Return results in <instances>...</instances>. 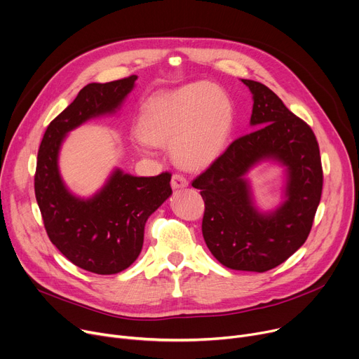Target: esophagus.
Listing matches in <instances>:
<instances>
[{
	"mask_svg": "<svg viewBox=\"0 0 359 359\" xmlns=\"http://www.w3.org/2000/svg\"><path fill=\"white\" fill-rule=\"evenodd\" d=\"M170 183H172L173 189H182V187H186L189 184L186 177L183 175H179V173H175L172 176V182Z\"/></svg>",
	"mask_w": 359,
	"mask_h": 359,
	"instance_id": "1",
	"label": "esophagus"
}]
</instances>
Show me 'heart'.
Returning a JSON list of instances; mask_svg holds the SVG:
<instances>
[{"label": "heart", "mask_w": 359, "mask_h": 359, "mask_svg": "<svg viewBox=\"0 0 359 359\" xmlns=\"http://www.w3.org/2000/svg\"><path fill=\"white\" fill-rule=\"evenodd\" d=\"M233 124L228 95L208 82H195L147 102L140 133L150 144L172 146L173 160L186 170H202L225 149Z\"/></svg>", "instance_id": "obj_1"}]
</instances>
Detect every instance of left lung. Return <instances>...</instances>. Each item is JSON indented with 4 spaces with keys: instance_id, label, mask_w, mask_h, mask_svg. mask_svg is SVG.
<instances>
[{
    "instance_id": "left-lung-1",
    "label": "left lung",
    "mask_w": 359,
    "mask_h": 359,
    "mask_svg": "<svg viewBox=\"0 0 359 359\" xmlns=\"http://www.w3.org/2000/svg\"><path fill=\"white\" fill-rule=\"evenodd\" d=\"M251 124L258 127L233 140L192 186L205 202L202 233L209 251L232 270L269 271L307 240L322 196L323 170L316 135L277 95L255 81ZM262 158L288 165V201L274 214L261 215L250 203L243 175Z\"/></svg>"
}]
</instances>
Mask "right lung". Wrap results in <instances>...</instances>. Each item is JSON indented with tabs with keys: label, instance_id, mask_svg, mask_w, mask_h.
I'll use <instances>...</instances> for the list:
<instances>
[{
	"label": "right lung",
	"instance_id": "obj_1",
	"mask_svg": "<svg viewBox=\"0 0 359 359\" xmlns=\"http://www.w3.org/2000/svg\"><path fill=\"white\" fill-rule=\"evenodd\" d=\"M135 75L89 83L47 127L37 154L34 192L52 244L75 266L95 274H116L141 252L150 215L172 195L170 172L134 177L116 170L92 199L70 195L57 169L62 140L86 119L114 112L131 92Z\"/></svg>",
	"mask_w": 359,
	"mask_h": 359
}]
</instances>
